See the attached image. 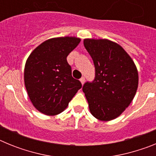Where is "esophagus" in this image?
I'll return each instance as SVG.
<instances>
[{
    "mask_svg": "<svg viewBox=\"0 0 156 156\" xmlns=\"http://www.w3.org/2000/svg\"><path fill=\"white\" fill-rule=\"evenodd\" d=\"M80 81L82 84H83V83H84V82H85V78H84V77H81L80 80Z\"/></svg>",
    "mask_w": 156,
    "mask_h": 156,
    "instance_id": "34e87169",
    "label": "esophagus"
}]
</instances>
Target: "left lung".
Segmentation results:
<instances>
[{
	"label": "left lung",
	"mask_w": 156,
	"mask_h": 156,
	"mask_svg": "<svg viewBox=\"0 0 156 156\" xmlns=\"http://www.w3.org/2000/svg\"><path fill=\"white\" fill-rule=\"evenodd\" d=\"M83 44L95 67L93 82L83 87L90 113L101 121L115 119L133 101L138 72L126 51L107 39H84Z\"/></svg>",
	"instance_id": "8db88e82"
}]
</instances>
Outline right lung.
I'll return each instance as SVG.
<instances>
[{
    "instance_id": "obj_1",
    "label": "right lung",
    "mask_w": 156,
    "mask_h": 156,
    "mask_svg": "<svg viewBox=\"0 0 156 156\" xmlns=\"http://www.w3.org/2000/svg\"><path fill=\"white\" fill-rule=\"evenodd\" d=\"M81 40L75 37L51 38L34 49L25 65L24 82L32 104L47 115L64 111L82 87L72 76L67 56Z\"/></svg>"
}]
</instances>
